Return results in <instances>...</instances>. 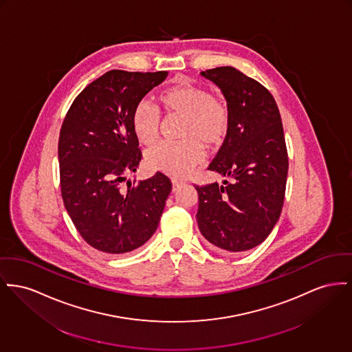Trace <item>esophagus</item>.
I'll return each instance as SVG.
<instances>
[{
	"label": "esophagus",
	"mask_w": 352,
	"mask_h": 352,
	"mask_svg": "<svg viewBox=\"0 0 352 352\" xmlns=\"http://www.w3.org/2000/svg\"><path fill=\"white\" fill-rule=\"evenodd\" d=\"M171 184H173V191H175L178 187L181 186V185H184V181H181V179H171Z\"/></svg>",
	"instance_id": "1"
}]
</instances>
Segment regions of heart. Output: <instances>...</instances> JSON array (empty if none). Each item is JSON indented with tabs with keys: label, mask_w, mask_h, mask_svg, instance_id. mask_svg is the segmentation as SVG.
Masks as SVG:
<instances>
[{
	"label": "heart",
	"mask_w": 352,
	"mask_h": 352,
	"mask_svg": "<svg viewBox=\"0 0 352 352\" xmlns=\"http://www.w3.org/2000/svg\"><path fill=\"white\" fill-rule=\"evenodd\" d=\"M160 109L167 117H182L178 142H165L151 148L146 161L155 171L171 177H186L206 160V148L215 150L225 144L231 116L222 98L192 83H177L160 91ZM131 127L141 144L154 145L162 131L160 110L154 104L140 102L131 113Z\"/></svg>",
	"instance_id": "obj_1"
}]
</instances>
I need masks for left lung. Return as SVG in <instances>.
Wrapping results in <instances>:
<instances>
[{
  "label": "left lung",
  "instance_id": "left-lung-1",
  "mask_svg": "<svg viewBox=\"0 0 352 352\" xmlns=\"http://www.w3.org/2000/svg\"><path fill=\"white\" fill-rule=\"evenodd\" d=\"M202 76L221 87L231 116L228 138L208 170L231 182L195 185L198 228L221 252L248 251L269 236L285 202L289 155L282 118L269 90L235 67Z\"/></svg>",
  "mask_w": 352,
  "mask_h": 352
}]
</instances>
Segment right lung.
Instances as JSON below:
<instances>
[{
	"label": "right lung",
	"mask_w": 352,
	"mask_h": 352,
	"mask_svg": "<svg viewBox=\"0 0 352 352\" xmlns=\"http://www.w3.org/2000/svg\"><path fill=\"white\" fill-rule=\"evenodd\" d=\"M166 72L110 70L76 97L58 140L63 204L83 239L107 254L141 248L158 228L171 182H126L142 160L131 113Z\"/></svg>",
	"instance_id": "right-lung-1"
}]
</instances>
